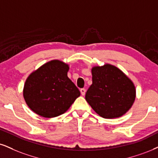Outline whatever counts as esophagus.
Masks as SVG:
<instances>
[{
  "instance_id": "34e87169",
  "label": "esophagus",
  "mask_w": 158,
  "mask_h": 158,
  "mask_svg": "<svg viewBox=\"0 0 158 158\" xmlns=\"http://www.w3.org/2000/svg\"><path fill=\"white\" fill-rule=\"evenodd\" d=\"M81 94L83 95V96H84L85 95V89H81Z\"/></svg>"
}]
</instances>
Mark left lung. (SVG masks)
<instances>
[{
    "label": "left lung",
    "mask_w": 158,
    "mask_h": 158,
    "mask_svg": "<svg viewBox=\"0 0 158 158\" xmlns=\"http://www.w3.org/2000/svg\"><path fill=\"white\" fill-rule=\"evenodd\" d=\"M91 74L92 84L85 97L93 110L105 118L125 114L135 99L133 81L122 70L109 64L92 67Z\"/></svg>",
    "instance_id": "1"
}]
</instances>
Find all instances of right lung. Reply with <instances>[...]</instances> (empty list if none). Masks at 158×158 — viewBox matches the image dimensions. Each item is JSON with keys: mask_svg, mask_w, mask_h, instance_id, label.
Returning <instances> with one entry per match:
<instances>
[{"mask_svg": "<svg viewBox=\"0 0 158 158\" xmlns=\"http://www.w3.org/2000/svg\"><path fill=\"white\" fill-rule=\"evenodd\" d=\"M67 64L52 60L29 75L23 88V97L35 114L53 118L65 113L81 95L67 76Z\"/></svg>", "mask_w": 158, "mask_h": 158, "instance_id": "right-lung-1", "label": "right lung"}]
</instances>
